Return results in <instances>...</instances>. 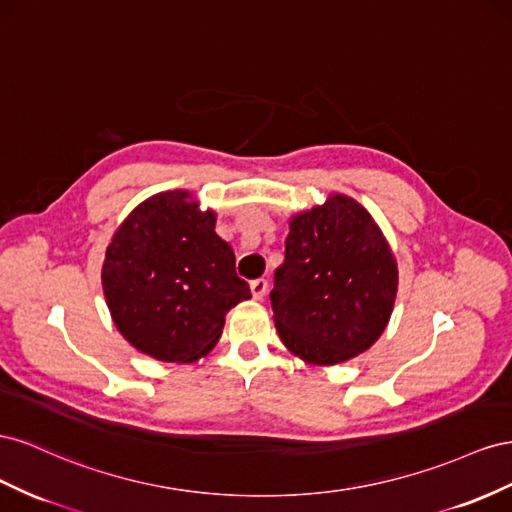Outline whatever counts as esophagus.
<instances>
[{
	"label": "esophagus",
	"instance_id": "1",
	"mask_svg": "<svg viewBox=\"0 0 512 512\" xmlns=\"http://www.w3.org/2000/svg\"><path fill=\"white\" fill-rule=\"evenodd\" d=\"M266 291H268V281H266V279H255V281H251V294H253L255 300L264 298Z\"/></svg>",
	"mask_w": 512,
	"mask_h": 512
}]
</instances>
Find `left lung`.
<instances>
[{
	"label": "left lung",
	"mask_w": 512,
	"mask_h": 512,
	"mask_svg": "<svg viewBox=\"0 0 512 512\" xmlns=\"http://www.w3.org/2000/svg\"><path fill=\"white\" fill-rule=\"evenodd\" d=\"M399 289V268L369 210L332 193L289 218L285 261L270 291L274 326L300 360L332 367L382 337Z\"/></svg>",
	"instance_id": "left-lung-1"
}]
</instances>
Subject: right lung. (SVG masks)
<instances>
[{
  "mask_svg": "<svg viewBox=\"0 0 512 512\" xmlns=\"http://www.w3.org/2000/svg\"><path fill=\"white\" fill-rule=\"evenodd\" d=\"M214 227V210H201L188 191H167L141 201L115 229L102 291L115 328L137 352L163 362L208 356L225 315L251 298Z\"/></svg>",
  "mask_w": 512,
  "mask_h": 512,
  "instance_id": "add662e5",
  "label": "right lung"
}]
</instances>
